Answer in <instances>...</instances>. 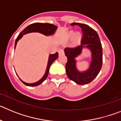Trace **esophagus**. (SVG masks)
Wrapping results in <instances>:
<instances>
[{"label":"esophagus","mask_w":121,"mask_h":121,"mask_svg":"<svg viewBox=\"0 0 121 121\" xmlns=\"http://www.w3.org/2000/svg\"><path fill=\"white\" fill-rule=\"evenodd\" d=\"M59 56H61V55H63V54H64V51L62 49H60V50H59Z\"/></svg>","instance_id":"obj_1"}]
</instances>
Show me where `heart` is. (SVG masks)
Masks as SVG:
<instances>
[{
    "instance_id": "b5f03b06",
    "label": "heart",
    "mask_w": 121,
    "mask_h": 121,
    "mask_svg": "<svg viewBox=\"0 0 121 121\" xmlns=\"http://www.w3.org/2000/svg\"><path fill=\"white\" fill-rule=\"evenodd\" d=\"M69 36L71 38H73L75 36V41L76 42H79L81 40V38H82V35L80 33H76L74 31H71L69 34Z\"/></svg>"
}]
</instances>
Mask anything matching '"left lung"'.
Returning <instances> with one entry per match:
<instances>
[{"label":"left lung","instance_id":"1","mask_svg":"<svg viewBox=\"0 0 121 121\" xmlns=\"http://www.w3.org/2000/svg\"><path fill=\"white\" fill-rule=\"evenodd\" d=\"M71 26L78 25L82 28L83 37L81 44L74 48L64 49L67 57L66 73L68 78L79 85L90 83L98 76L102 65V48L98 33L86 24L73 23ZM83 48L88 49L92 53V60L87 70L80 72L76 67L75 58L82 53Z\"/></svg>","mask_w":121,"mask_h":121}]
</instances>
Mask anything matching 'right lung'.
<instances>
[{
  "instance_id": "obj_1",
  "label": "right lung",
  "mask_w": 121,
  "mask_h": 121,
  "mask_svg": "<svg viewBox=\"0 0 121 121\" xmlns=\"http://www.w3.org/2000/svg\"><path fill=\"white\" fill-rule=\"evenodd\" d=\"M57 26H56L54 25L51 24V23H35L30 25H28V26H26L22 32H21V33H20L19 35V36H17L16 40V42H15L14 49L16 48V47L17 42L23 37V35H26V34H28V33H33V32L35 33V32H36V33H41V34L45 35V36H51V35H54L55 31H56V30H57ZM58 53H56L55 54H50V55H49L47 67V69H46L45 74L43 75V76L42 77L39 81H37V82H35V83H31V84H28V83L23 82V81H22V80L21 79V78H19V76L18 77H19L20 80L23 82V84H24L25 85H27V86H35L40 85V84H42V83L47 79V78L48 76V74L50 66H51V65L52 64V63L58 57Z\"/></svg>"
}]
</instances>
